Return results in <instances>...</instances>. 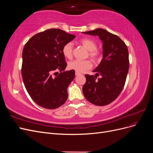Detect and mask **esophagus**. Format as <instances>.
Listing matches in <instances>:
<instances>
[{
  "label": "esophagus",
  "mask_w": 153,
  "mask_h": 153,
  "mask_svg": "<svg viewBox=\"0 0 153 153\" xmlns=\"http://www.w3.org/2000/svg\"><path fill=\"white\" fill-rule=\"evenodd\" d=\"M80 75V73L75 72V75H76V76H78V75Z\"/></svg>",
  "instance_id": "1"
}]
</instances>
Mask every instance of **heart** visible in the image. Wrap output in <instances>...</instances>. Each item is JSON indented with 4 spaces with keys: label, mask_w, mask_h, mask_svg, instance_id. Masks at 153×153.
Wrapping results in <instances>:
<instances>
[{
    "label": "heart",
    "mask_w": 153,
    "mask_h": 153,
    "mask_svg": "<svg viewBox=\"0 0 153 153\" xmlns=\"http://www.w3.org/2000/svg\"><path fill=\"white\" fill-rule=\"evenodd\" d=\"M80 43L89 50V57L94 62H98L101 57V53L97 49V43L95 41L91 38H85L80 39ZM73 52V45L71 42H68L64 45L62 48V53L64 57L70 59L72 58ZM92 62L90 60H74L68 62V67L69 69L75 71L78 73L84 72L92 68Z\"/></svg>",
    "instance_id": "obj_1"
}]
</instances>
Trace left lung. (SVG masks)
<instances>
[{
	"instance_id": "1",
	"label": "left lung",
	"mask_w": 153,
	"mask_h": 153,
	"mask_svg": "<svg viewBox=\"0 0 153 153\" xmlns=\"http://www.w3.org/2000/svg\"><path fill=\"white\" fill-rule=\"evenodd\" d=\"M98 36L103 43V59L93 72L102 75H85L83 93L90 103L105 106L116 99L123 89L129 70V54L126 45L119 36L103 29L83 32Z\"/></svg>"
}]
</instances>
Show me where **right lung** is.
I'll return each mask as SVG.
<instances>
[{
	"label": "right lung",
	"mask_w": 153,
	"mask_h": 153,
	"mask_svg": "<svg viewBox=\"0 0 153 153\" xmlns=\"http://www.w3.org/2000/svg\"><path fill=\"white\" fill-rule=\"evenodd\" d=\"M75 38L62 30L50 29L32 36L23 49V81L31 98L43 108H59L68 99L67 89L75 71H64L67 63L62 48Z\"/></svg>",
	"instance_id": "add662e5"
}]
</instances>
